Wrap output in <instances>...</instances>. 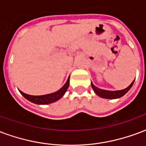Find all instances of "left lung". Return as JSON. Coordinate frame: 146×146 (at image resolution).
<instances>
[{
    "instance_id": "8db88e82",
    "label": "left lung",
    "mask_w": 146,
    "mask_h": 146,
    "mask_svg": "<svg viewBox=\"0 0 146 146\" xmlns=\"http://www.w3.org/2000/svg\"><path fill=\"white\" fill-rule=\"evenodd\" d=\"M135 81V80H134ZM134 81L130 84V85L127 88L123 89V90H120V91H115V92H112V91H106V90H102L95 87L93 84L92 83V87L95 92L99 97H102L103 98H110V99H113V98H118L122 97L123 95H124L131 89V88L134 84Z\"/></svg>"
}]
</instances>
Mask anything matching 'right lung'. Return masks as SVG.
I'll return each instance as SVG.
<instances>
[{"mask_svg":"<svg viewBox=\"0 0 146 146\" xmlns=\"http://www.w3.org/2000/svg\"><path fill=\"white\" fill-rule=\"evenodd\" d=\"M70 85V77L67 80L66 83L64 84V86L60 89L58 90V92L52 93V94H48V95H40V96H34V95H30L25 94L23 92H20L22 95L23 96L24 98H27V100H29L31 102H33L35 104L38 105H47L51 102H54L58 100L59 98H61L63 95L65 94V92H66L67 88H69Z\"/></svg>","mask_w":146,"mask_h":146,"instance_id":"right-lung-1","label":"right lung"}]
</instances>
